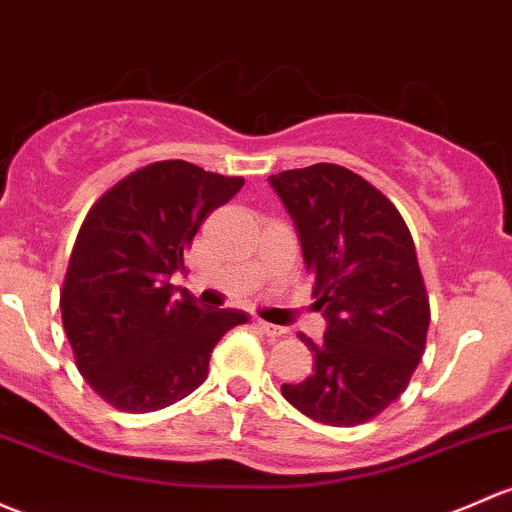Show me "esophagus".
Returning <instances> with one entry per match:
<instances>
[{
	"label": "esophagus",
	"mask_w": 512,
	"mask_h": 512,
	"mask_svg": "<svg viewBox=\"0 0 512 512\" xmlns=\"http://www.w3.org/2000/svg\"><path fill=\"white\" fill-rule=\"evenodd\" d=\"M257 328H260V331L265 333V336H270V338H282L284 333H287V328H284V326L267 324V321H257Z\"/></svg>",
	"instance_id": "34e87169"
}]
</instances>
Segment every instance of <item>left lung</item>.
<instances>
[{
	"label": "left lung",
	"mask_w": 512,
	"mask_h": 512,
	"mask_svg": "<svg viewBox=\"0 0 512 512\" xmlns=\"http://www.w3.org/2000/svg\"><path fill=\"white\" fill-rule=\"evenodd\" d=\"M270 184L292 215L328 321L319 346L299 336L314 351V373L282 385V395L314 422L355 427L405 392L424 355L429 297L410 228L346 166L289 169Z\"/></svg>",
	"instance_id": "obj_1"
}]
</instances>
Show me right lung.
I'll return each mask as SVG.
<instances>
[{
    "instance_id": "add662e5",
    "label": "right lung",
    "mask_w": 512,
    "mask_h": 512,
    "mask_svg": "<svg viewBox=\"0 0 512 512\" xmlns=\"http://www.w3.org/2000/svg\"><path fill=\"white\" fill-rule=\"evenodd\" d=\"M245 179L154 161L107 188L85 215L61 289V316L85 383L122 412H157L208 378L215 343L245 311L171 299L169 277L215 208Z\"/></svg>"
}]
</instances>
